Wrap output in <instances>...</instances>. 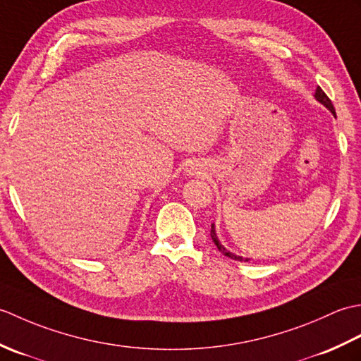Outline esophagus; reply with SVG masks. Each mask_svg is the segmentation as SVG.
I'll return each instance as SVG.
<instances>
[{
	"label": "esophagus",
	"instance_id": "obj_1",
	"mask_svg": "<svg viewBox=\"0 0 361 361\" xmlns=\"http://www.w3.org/2000/svg\"><path fill=\"white\" fill-rule=\"evenodd\" d=\"M189 175H195V173H200V172H197V167H194V166H190L189 167Z\"/></svg>",
	"mask_w": 361,
	"mask_h": 361
}]
</instances>
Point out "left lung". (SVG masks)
Returning a JSON list of instances; mask_svg holds the SVG:
<instances>
[{
    "mask_svg": "<svg viewBox=\"0 0 361 361\" xmlns=\"http://www.w3.org/2000/svg\"><path fill=\"white\" fill-rule=\"evenodd\" d=\"M315 99L318 102H321L323 104L327 110H331L332 111V114L335 116V109H334V105H332V101L331 99L327 97V94L324 93L323 90H321L319 87L317 88V91H315ZM211 237H212V242L216 243V247H217V250L221 252V255H225L226 257H231V259H234V260H248V259H243L242 256H237V255H234V252H231V251H228L224 245L220 243V240H219V237H217V234H216V226H214V224L211 225Z\"/></svg>",
    "mask_w": 361,
    "mask_h": 361,
    "instance_id": "1",
    "label": "left lung"
}]
</instances>
